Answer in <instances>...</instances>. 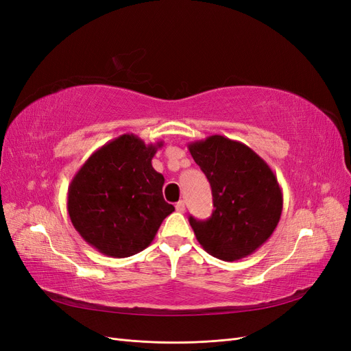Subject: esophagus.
<instances>
[{
	"label": "esophagus",
	"mask_w": 351,
	"mask_h": 351,
	"mask_svg": "<svg viewBox=\"0 0 351 351\" xmlns=\"http://www.w3.org/2000/svg\"><path fill=\"white\" fill-rule=\"evenodd\" d=\"M176 210H177V212H180V214H183V212L186 210V204H184L183 200L177 202V204H176Z\"/></svg>",
	"instance_id": "1"
}]
</instances>
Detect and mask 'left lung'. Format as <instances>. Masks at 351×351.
<instances>
[{"label":"left lung","mask_w":351,"mask_h":351,"mask_svg":"<svg viewBox=\"0 0 351 351\" xmlns=\"http://www.w3.org/2000/svg\"><path fill=\"white\" fill-rule=\"evenodd\" d=\"M212 189L214 210L206 221L189 218L200 246L222 261L256 252L277 228L282 192L277 176L241 142L214 134L189 143Z\"/></svg>","instance_id":"obj_1"}]
</instances>
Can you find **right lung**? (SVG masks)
I'll use <instances>...</instances> for the list:
<instances>
[{"label": "right lung", "mask_w": 351, "mask_h": 351, "mask_svg": "<svg viewBox=\"0 0 351 351\" xmlns=\"http://www.w3.org/2000/svg\"><path fill=\"white\" fill-rule=\"evenodd\" d=\"M164 142L121 134L95 151L74 174L67 192L73 227L93 249L129 258L146 249L174 212L162 196L164 176L152 158Z\"/></svg>", "instance_id": "obj_1"}]
</instances>
